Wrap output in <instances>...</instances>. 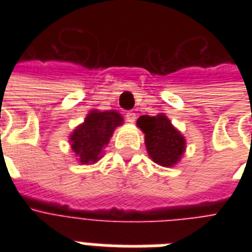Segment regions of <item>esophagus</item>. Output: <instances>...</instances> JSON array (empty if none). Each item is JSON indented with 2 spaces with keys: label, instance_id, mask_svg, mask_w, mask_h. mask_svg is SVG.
Returning <instances> with one entry per match:
<instances>
[{
  "label": "esophagus",
  "instance_id": "34e87169",
  "mask_svg": "<svg viewBox=\"0 0 252 252\" xmlns=\"http://www.w3.org/2000/svg\"><path fill=\"white\" fill-rule=\"evenodd\" d=\"M126 122L134 123L136 122V114H134L133 111H128V112L126 114Z\"/></svg>",
  "mask_w": 252,
  "mask_h": 252
}]
</instances>
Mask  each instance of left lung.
<instances>
[{"mask_svg": "<svg viewBox=\"0 0 252 252\" xmlns=\"http://www.w3.org/2000/svg\"><path fill=\"white\" fill-rule=\"evenodd\" d=\"M137 126L145 133L146 150L156 163L163 167H172L180 161L186 150V138L172 126L166 115L140 116Z\"/></svg>", "mask_w": 252, "mask_h": 252, "instance_id": "1", "label": "left lung"}]
</instances>
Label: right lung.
Returning a JSON list of instances; mask_svg holds the SVG:
<instances>
[{
    "label": "right lung",
    "mask_w": 252,
    "mask_h": 252,
    "mask_svg": "<svg viewBox=\"0 0 252 252\" xmlns=\"http://www.w3.org/2000/svg\"><path fill=\"white\" fill-rule=\"evenodd\" d=\"M122 115L116 111H90L85 122L69 136L70 148L82 165H91L102 158L103 148L110 142L116 126H122Z\"/></svg>",
    "instance_id": "right-lung-1"
}]
</instances>
